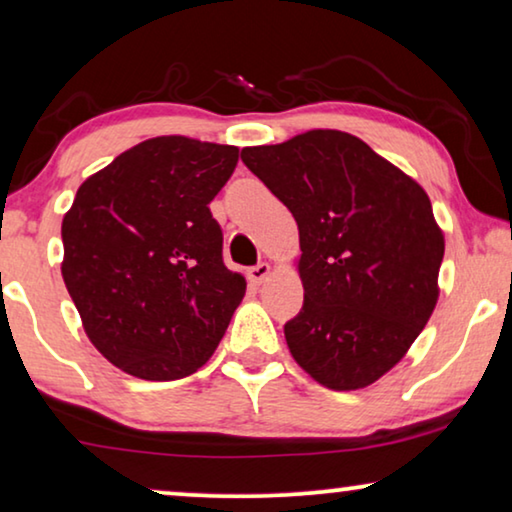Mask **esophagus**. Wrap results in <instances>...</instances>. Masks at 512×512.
<instances>
[{
    "label": "esophagus",
    "instance_id": "esophagus-1",
    "mask_svg": "<svg viewBox=\"0 0 512 512\" xmlns=\"http://www.w3.org/2000/svg\"><path fill=\"white\" fill-rule=\"evenodd\" d=\"M270 272H272V268H270V263H258V265H254V268H249V279L254 281V284H263L265 279L270 277Z\"/></svg>",
    "mask_w": 512,
    "mask_h": 512
}]
</instances>
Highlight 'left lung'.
<instances>
[{
	"label": "left lung",
	"mask_w": 512,
	"mask_h": 512,
	"mask_svg": "<svg viewBox=\"0 0 512 512\" xmlns=\"http://www.w3.org/2000/svg\"><path fill=\"white\" fill-rule=\"evenodd\" d=\"M240 157L298 221L305 302L284 325L295 362L330 390L381 379L439 300L446 244L425 189L335 129Z\"/></svg>",
	"instance_id": "8db88e82"
}]
</instances>
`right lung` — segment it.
I'll list each match as a JSON object with an SVG mask.
<instances>
[{
	"mask_svg": "<svg viewBox=\"0 0 512 512\" xmlns=\"http://www.w3.org/2000/svg\"><path fill=\"white\" fill-rule=\"evenodd\" d=\"M233 145L159 136L80 184L62 221V277L90 342L122 372L177 381L201 369L244 298L210 203Z\"/></svg>",
	"mask_w": 512,
	"mask_h": 512,
	"instance_id": "add662e5",
	"label": "right lung"
}]
</instances>
